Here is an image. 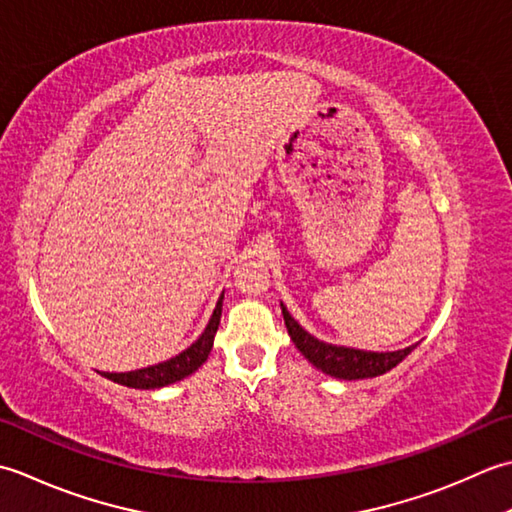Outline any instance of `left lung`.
<instances>
[{"instance_id": "left-lung-1", "label": "left lung", "mask_w": 512, "mask_h": 512, "mask_svg": "<svg viewBox=\"0 0 512 512\" xmlns=\"http://www.w3.org/2000/svg\"><path fill=\"white\" fill-rule=\"evenodd\" d=\"M283 307V318L291 340L298 347V351L305 356L316 369L325 371L327 375L340 380H362V378H375L391 371L395 364H400L413 347H406L402 351L391 353H373V351H358L347 347H333V344L316 340L311 333L302 329L298 322L289 316V311Z\"/></svg>"}]
</instances>
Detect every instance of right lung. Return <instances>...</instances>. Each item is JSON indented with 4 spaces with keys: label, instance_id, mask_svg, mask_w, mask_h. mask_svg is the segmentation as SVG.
<instances>
[{
    "label": "right lung",
    "instance_id": "1",
    "mask_svg": "<svg viewBox=\"0 0 512 512\" xmlns=\"http://www.w3.org/2000/svg\"><path fill=\"white\" fill-rule=\"evenodd\" d=\"M221 309H223V296L216 302V309L210 318V325L205 327L201 338H198L192 347H187L183 353H179L176 358H172L168 362H161V364H154V367H148V369H139V371H130V373H101V375L103 378L123 384V387H132V389H159V387H165V384H172V382H179V380L187 378V375L194 373L207 360V356H210L218 322H221Z\"/></svg>",
    "mask_w": 512,
    "mask_h": 512
}]
</instances>
